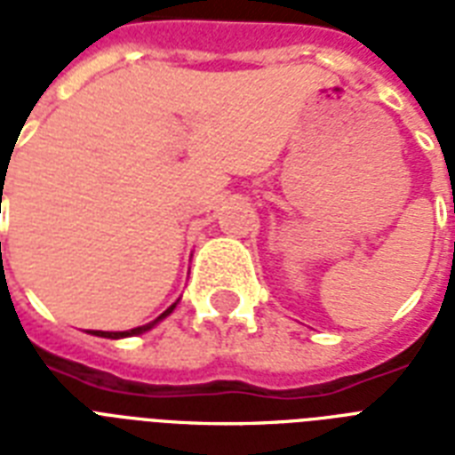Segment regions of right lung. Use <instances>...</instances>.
I'll return each instance as SVG.
<instances>
[{
  "instance_id": "add662e5",
  "label": "right lung",
  "mask_w": 455,
  "mask_h": 455,
  "mask_svg": "<svg viewBox=\"0 0 455 455\" xmlns=\"http://www.w3.org/2000/svg\"><path fill=\"white\" fill-rule=\"evenodd\" d=\"M179 302V299H177ZM177 302L172 304V307H167V309L160 314V316L156 318V321H151V323H146V325H139V328H132V331H117V332H108V331H92V335H99V338H110V339H120V338H132V335H141V332L146 331H151L153 325H157L163 318H167L174 311V307H177Z\"/></svg>"
}]
</instances>
